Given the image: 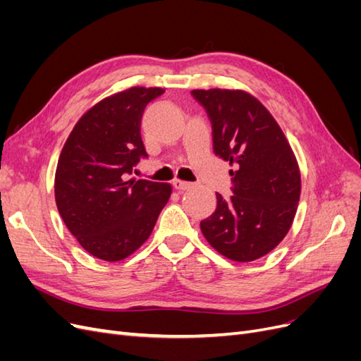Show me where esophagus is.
<instances>
[{"instance_id":"esophagus-1","label":"esophagus","mask_w":361,"mask_h":361,"mask_svg":"<svg viewBox=\"0 0 361 361\" xmlns=\"http://www.w3.org/2000/svg\"><path fill=\"white\" fill-rule=\"evenodd\" d=\"M173 187H174V190H178V191H185V190H190L192 187V183L176 179V180H173Z\"/></svg>"}]
</instances>
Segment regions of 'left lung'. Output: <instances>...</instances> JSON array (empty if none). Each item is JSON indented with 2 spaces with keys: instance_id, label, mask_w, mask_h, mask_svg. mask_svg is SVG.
I'll list each match as a JSON object with an SVG mask.
<instances>
[{
  "instance_id": "8db88e82",
  "label": "left lung",
  "mask_w": 361,
  "mask_h": 361,
  "mask_svg": "<svg viewBox=\"0 0 361 361\" xmlns=\"http://www.w3.org/2000/svg\"><path fill=\"white\" fill-rule=\"evenodd\" d=\"M212 123L216 157L235 170L232 195L216 192V209L200 223L218 253L253 262L289 232L301 194V174L289 141L267 108L244 90H192Z\"/></svg>"
}]
</instances>
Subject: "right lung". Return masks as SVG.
<instances>
[{"instance_id": "1", "label": "right lung", "mask_w": 361, "mask_h": 361, "mask_svg": "<svg viewBox=\"0 0 361 361\" xmlns=\"http://www.w3.org/2000/svg\"><path fill=\"white\" fill-rule=\"evenodd\" d=\"M159 87H130L93 105L76 125L59 158L56 203L69 232L92 256L123 260L143 245L167 204L171 185L126 180L140 158L141 116Z\"/></svg>"}]
</instances>
